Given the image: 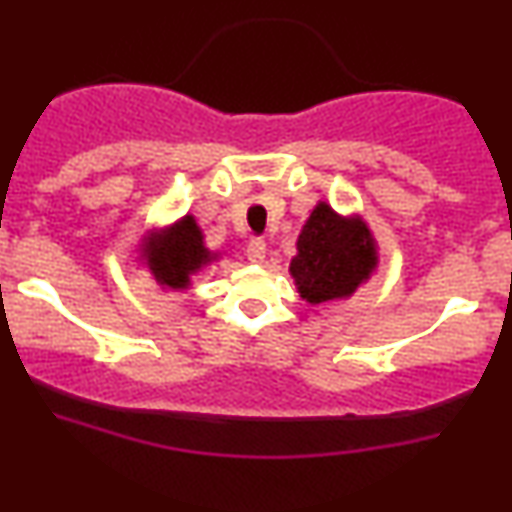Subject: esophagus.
Segmentation results:
<instances>
[{
    "label": "esophagus",
    "mask_w": 512,
    "mask_h": 512,
    "mask_svg": "<svg viewBox=\"0 0 512 512\" xmlns=\"http://www.w3.org/2000/svg\"><path fill=\"white\" fill-rule=\"evenodd\" d=\"M264 255H267V245H264L262 238H252L248 245V260L252 264H262Z\"/></svg>",
    "instance_id": "34e87169"
}]
</instances>
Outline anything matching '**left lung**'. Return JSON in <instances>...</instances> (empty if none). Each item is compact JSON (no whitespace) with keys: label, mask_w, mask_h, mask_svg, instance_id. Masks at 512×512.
<instances>
[{"label":"left lung","mask_w":512,"mask_h":512,"mask_svg":"<svg viewBox=\"0 0 512 512\" xmlns=\"http://www.w3.org/2000/svg\"><path fill=\"white\" fill-rule=\"evenodd\" d=\"M289 272L308 303L349 298L378 267V250L366 221L339 216L320 202L298 236Z\"/></svg>","instance_id":"obj_1"}]
</instances>
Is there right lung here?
I'll return each mask as SVG.
<instances>
[{"label":"right lung","instance_id":"1","mask_svg":"<svg viewBox=\"0 0 512 512\" xmlns=\"http://www.w3.org/2000/svg\"><path fill=\"white\" fill-rule=\"evenodd\" d=\"M144 240L146 243L142 245V257H149L146 252H151L154 260H146V264L154 272L158 284L173 291L187 289L190 276L219 257L216 252H209L207 245H204L202 228L197 226L192 214L182 216L180 221L163 228V231H154Z\"/></svg>","mask_w":512,"mask_h":512}]
</instances>
